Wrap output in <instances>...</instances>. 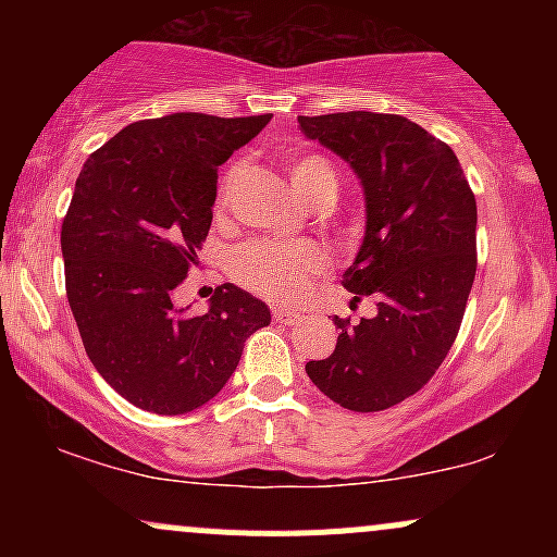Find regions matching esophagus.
<instances>
[{"label":"esophagus","instance_id":"obj_1","mask_svg":"<svg viewBox=\"0 0 557 557\" xmlns=\"http://www.w3.org/2000/svg\"><path fill=\"white\" fill-rule=\"evenodd\" d=\"M272 314H274V319H277L280 324H296V322H300V314H298V311H293V309H274Z\"/></svg>","mask_w":557,"mask_h":557}]
</instances>
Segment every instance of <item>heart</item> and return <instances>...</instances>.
Segmentation results:
<instances>
[{
	"mask_svg": "<svg viewBox=\"0 0 557 557\" xmlns=\"http://www.w3.org/2000/svg\"><path fill=\"white\" fill-rule=\"evenodd\" d=\"M238 170H227L216 190V209H225ZM290 181L309 203L335 196L337 175L319 154H304L290 164ZM327 270V253L309 240H251L230 257V277L257 296L270 300H296Z\"/></svg>",
	"mask_w": 557,
	"mask_h": 557,
	"instance_id": "b5f03b06",
	"label": "heart"
}]
</instances>
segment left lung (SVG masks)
Here are the masks:
<instances>
[{
    "instance_id": "obj_1",
    "label": "left lung",
    "mask_w": 557,
    "mask_h": 557,
    "mask_svg": "<svg viewBox=\"0 0 557 557\" xmlns=\"http://www.w3.org/2000/svg\"><path fill=\"white\" fill-rule=\"evenodd\" d=\"M306 138L359 175L367 230L343 287L376 314L341 330L306 374L348 411H385L419 393L456 341L476 274V201L453 149L424 127L380 112L298 117Z\"/></svg>"
}]
</instances>
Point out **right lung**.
<instances>
[{"label":"right lung","mask_w":557,"mask_h":557,"mask_svg":"<svg viewBox=\"0 0 557 557\" xmlns=\"http://www.w3.org/2000/svg\"><path fill=\"white\" fill-rule=\"evenodd\" d=\"M270 120H138L96 149L75 181L62 220L70 309L96 372L144 411L177 417L212 400L248 335L270 324L264 300L233 283L214 287L201 317L175 306L212 227L216 168Z\"/></svg>","instance_id":"obj_1"}]
</instances>
